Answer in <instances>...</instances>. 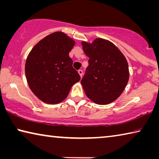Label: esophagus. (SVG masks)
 I'll return each mask as SVG.
<instances>
[{"mask_svg":"<svg viewBox=\"0 0 159 159\" xmlns=\"http://www.w3.org/2000/svg\"><path fill=\"white\" fill-rule=\"evenodd\" d=\"M79 75H80V77H82V75H83V74H84V72H83V70H81V69H80V70H79Z\"/></svg>","mask_w":159,"mask_h":159,"instance_id":"1","label":"esophagus"}]
</instances>
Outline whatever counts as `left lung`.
Here are the masks:
<instances>
[{"mask_svg":"<svg viewBox=\"0 0 159 159\" xmlns=\"http://www.w3.org/2000/svg\"><path fill=\"white\" fill-rule=\"evenodd\" d=\"M89 57L81 85L85 94L98 105H107L119 98L129 80V68L124 55L112 42L96 39L82 42Z\"/></svg>","mask_w":159,"mask_h":159,"instance_id":"obj_1","label":"left lung"}]
</instances>
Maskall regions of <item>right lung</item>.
Listing matches in <instances>:
<instances>
[{
	"label": "right lung",
	"mask_w": 159,
	"mask_h": 159,
	"mask_svg": "<svg viewBox=\"0 0 159 159\" xmlns=\"http://www.w3.org/2000/svg\"><path fill=\"white\" fill-rule=\"evenodd\" d=\"M74 44L66 34L56 32L42 39L30 52L25 75L30 89L42 101L61 102L72 85L80 80L69 55Z\"/></svg>",
	"instance_id": "1"
}]
</instances>
